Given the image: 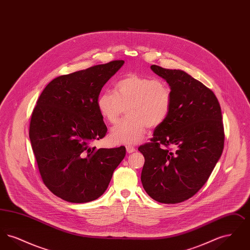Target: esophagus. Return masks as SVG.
<instances>
[{"label": "esophagus", "instance_id": "obj_1", "mask_svg": "<svg viewBox=\"0 0 250 250\" xmlns=\"http://www.w3.org/2000/svg\"><path fill=\"white\" fill-rule=\"evenodd\" d=\"M125 148H126V152L128 153V154H130V153H133V152H135V147H133L132 145H126L125 146Z\"/></svg>", "mask_w": 250, "mask_h": 250}]
</instances>
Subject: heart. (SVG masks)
<instances>
[{
  "label": "heart",
  "mask_w": 250,
  "mask_h": 250,
  "mask_svg": "<svg viewBox=\"0 0 250 250\" xmlns=\"http://www.w3.org/2000/svg\"><path fill=\"white\" fill-rule=\"evenodd\" d=\"M96 107L109 124L116 123L125 108L128 117L111 128L109 138L115 144L134 145L143 141L148 126L155 128L167 119L171 91L162 80L129 74L115 84L114 93L98 95Z\"/></svg>",
  "instance_id": "heart-1"
}]
</instances>
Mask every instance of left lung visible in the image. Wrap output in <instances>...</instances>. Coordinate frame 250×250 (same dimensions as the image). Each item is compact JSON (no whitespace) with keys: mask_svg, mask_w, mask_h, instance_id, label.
Instances as JSON below:
<instances>
[{"mask_svg":"<svg viewBox=\"0 0 250 250\" xmlns=\"http://www.w3.org/2000/svg\"><path fill=\"white\" fill-rule=\"evenodd\" d=\"M151 69L168 83L171 107L151 143L139 147L145 158L141 179L156 202L178 203L202 188L222 155L221 108L214 93L187 72L155 64Z\"/></svg>","mask_w":250,"mask_h":250,"instance_id":"left-lung-1","label":"left lung"}]
</instances>
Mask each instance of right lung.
Masks as SVG:
<instances>
[{
    "label": "right lung",
    "mask_w": 250,
    "mask_h": 250,
    "mask_svg": "<svg viewBox=\"0 0 250 250\" xmlns=\"http://www.w3.org/2000/svg\"><path fill=\"white\" fill-rule=\"evenodd\" d=\"M113 61L51 81L34 108L29 137L44 184L66 202L84 203L106 191L125 147L95 149L107 126L96 100L103 86L124 65Z\"/></svg>",
    "instance_id": "obj_1"
}]
</instances>
